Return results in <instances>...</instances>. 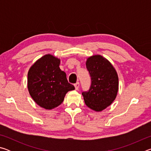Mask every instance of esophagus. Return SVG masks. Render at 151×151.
Listing matches in <instances>:
<instances>
[{
	"label": "esophagus",
	"instance_id": "obj_1",
	"mask_svg": "<svg viewBox=\"0 0 151 151\" xmlns=\"http://www.w3.org/2000/svg\"><path fill=\"white\" fill-rule=\"evenodd\" d=\"M79 85H79V83H76V84H75V89H76V91H77L78 89Z\"/></svg>",
	"mask_w": 151,
	"mask_h": 151
}]
</instances>
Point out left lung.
Segmentation results:
<instances>
[{"label": "left lung", "mask_w": 151, "mask_h": 151, "mask_svg": "<svg viewBox=\"0 0 151 151\" xmlns=\"http://www.w3.org/2000/svg\"><path fill=\"white\" fill-rule=\"evenodd\" d=\"M86 68L91 77V86L88 92H83L84 101L88 108L100 112L112 103L119 91V77L112 64L96 55L88 57Z\"/></svg>", "instance_id": "1"}]
</instances>
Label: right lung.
I'll use <instances>...</instances> for the list:
<instances>
[{"label":"right lung","instance_id":"add662e5","mask_svg":"<svg viewBox=\"0 0 151 151\" xmlns=\"http://www.w3.org/2000/svg\"><path fill=\"white\" fill-rule=\"evenodd\" d=\"M60 60L50 54L44 55L30 66L27 86L30 95L38 105L46 110L63 103L66 94L75 89L66 73L59 67Z\"/></svg>","mask_w":151,"mask_h":151}]
</instances>
